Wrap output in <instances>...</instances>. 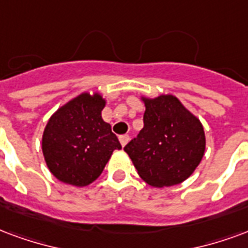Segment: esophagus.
Listing matches in <instances>:
<instances>
[{
    "instance_id": "esophagus-1",
    "label": "esophagus",
    "mask_w": 248,
    "mask_h": 248,
    "mask_svg": "<svg viewBox=\"0 0 248 248\" xmlns=\"http://www.w3.org/2000/svg\"><path fill=\"white\" fill-rule=\"evenodd\" d=\"M129 139L130 137L129 135H126V134H124V135H119V142H121V144H122V147L126 146V143L129 142Z\"/></svg>"
}]
</instances>
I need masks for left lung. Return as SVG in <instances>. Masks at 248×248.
I'll list each match as a JSON object with an SVG mask.
<instances>
[{
  "label": "left lung",
  "mask_w": 248,
  "mask_h": 248,
  "mask_svg": "<svg viewBox=\"0 0 248 248\" xmlns=\"http://www.w3.org/2000/svg\"><path fill=\"white\" fill-rule=\"evenodd\" d=\"M144 126L124 151L147 184L156 188L180 184L203 156L202 124L173 96L144 100Z\"/></svg>",
  "instance_id": "1"
}]
</instances>
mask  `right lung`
<instances>
[{
    "label": "right lung",
    "mask_w": 248,
    "mask_h": 248,
    "mask_svg": "<svg viewBox=\"0 0 248 248\" xmlns=\"http://www.w3.org/2000/svg\"><path fill=\"white\" fill-rule=\"evenodd\" d=\"M104 106L100 94L82 93L49 118L42 150L51 173L60 181L89 185L101 175L113 151L122 148L101 117Z\"/></svg>",
    "instance_id": "right-lung-1"
}]
</instances>
